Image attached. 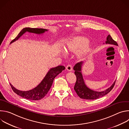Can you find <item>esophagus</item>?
I'll return each mask as SVG.
<instances>
[{
	"mask_svg": "<svg viewBox=\"0 0 129 129\" xmlns=\"http://www.w3.org/2000/svg\"><path fill=\"white\" fill-rule=\"evenodd\" d=\"M66 69L68 70V71H71V70H72V66H71V65H70V64H68L67 66H66Z\"/></svg>",
	"mask_w": 129,
	"mask_h": 129,
	"instance_id": "esophagus-1",
	"label": "esophagus"
}]
</instances>
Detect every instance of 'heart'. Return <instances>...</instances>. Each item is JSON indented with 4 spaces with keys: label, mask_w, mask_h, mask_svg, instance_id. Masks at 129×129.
I'll use <instances>...</instances> for the list:
<instances>
[{
    "label": "heart",
    "mask_w": 129,
    "mask_h": 129,
    "mask_svg": "<svg viewBox=\"0 0 129 129\" xmlns=\"http://www.w3.org/2000/svg\"><path fill=\"white\" fill-rule=\"evenodd\" d=\"M89 40L86 38L83 37H77L72 39V40L68 43L66 49L71 52H76L80 48L84 47L83 51L80 53V55L81 56L88 50V48L87 46Z\"/></svg>",
    "instance_id": "obj_1"
}]
</instances>
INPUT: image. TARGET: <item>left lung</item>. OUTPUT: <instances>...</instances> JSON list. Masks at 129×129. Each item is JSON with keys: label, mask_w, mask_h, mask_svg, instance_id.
Segmentation results:
<instances>
[{"label": "left lung", "mask_w": 129, "mask_h": 129, "mask_svg": "<svg viewBox=\"0 0 129 129\" xmlns=\"http://www.w3.org/2000/svg\"><path fill=\"white\" fill-rule=\"evenodd\" d=\"M106 43L118 46L117 42L112 39L110 35L107 36ZM83 63V62L78 63L73 67V69L75 71V74L77 77V81L74 87V89L78 95L82 99L96 100L108 94L113 89V87L114 86L115 81L113 83L111 87H110L109 88L103 91H95L89 89L85 85L81 72Z\"/></svg>", "instance_id": "1"}]
</instances>
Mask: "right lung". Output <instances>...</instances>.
<instances>
[{
    "label": "right lung",
    "mask_w": 129,
    "mask_h": 129,
    "mask_svg": "<svg viewBox=\"0 0 129 129\" xmlns=\"http://www.w3.org/2000/svg\"><path fill=\"white\" fill-rule=\"evenodd\" d=\"M47 30V29L43 28L29 27L24 28L17 35L16 37L11 41V43L17 40L26 31L36 34H41ZM65 69V67L61 65L51 68L48 71L46 75L41 82L35 88L28 91H21L16 89L11 84H10V85L14 92L22 98L31 101L40 100L43 99L48 93L55 77L57 76Z\"/></svg>",
    "instance_id": "obj_1"
}]
</instances>
